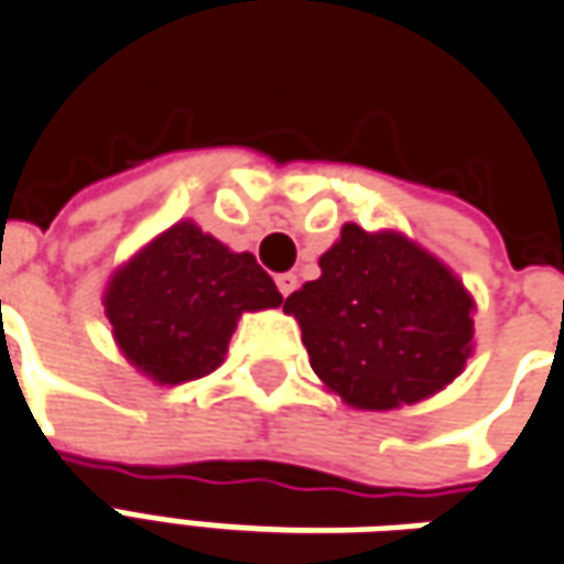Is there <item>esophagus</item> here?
<instances>
[{"label":"esophagus","mask_w":564,"mask_h":564,"mask_svg":"<svg viewBox=\"0 0 564 564\" xmlns=\"http://www.w3.org/2000/svg\"><path fill=\"white\" fill-rule=\"evenodd\" d=\"M276 285H279V294H282V297H288V294L297 288V276H294V273H279Z\"/></svg>","instance_id":"obj_1"}]
</instances>
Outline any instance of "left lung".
Listing matches in <instances>:
<instances>
[{
  "instance_id": "8db88e82",
  "label": "left lung",
  "mask_w": 564,
  "mask_h": 564,
  "mask_svg": "<svg viewBox=\"0 0 564 564\" xmlns=\"http://www.w3.org/2000/svg\"><path fill=\"white\" fill-rule=\"evenodd\" d=\"M294 291L310 367L360 412H393L445 390L475 351V297L433 252L400 231L348 221Z\"/></svg>"
}]
</instances>
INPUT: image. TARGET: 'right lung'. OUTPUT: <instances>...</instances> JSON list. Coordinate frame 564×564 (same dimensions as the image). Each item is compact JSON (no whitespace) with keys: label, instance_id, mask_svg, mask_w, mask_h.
<instances>
[{"label":"right lung","instance_id":"obj_1","mask_svg":"<svg viewBox=\"0 0 564 564\" xmlns=\"http://www.w3.org/2000/svg\"><path fill=\"white\" fill-rule=\"evenodd\" d=\"M101 303L122 357L174 388L221 367L242 312L276 310L282 294L252 252L183 219L110 273Z\"/></svg>","mask_w":564,"mask_h":564}]
</instances>
